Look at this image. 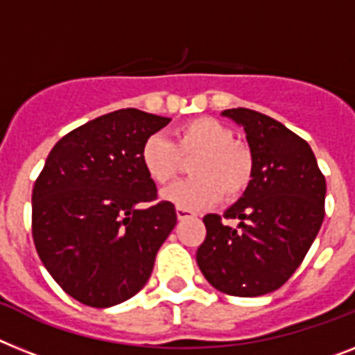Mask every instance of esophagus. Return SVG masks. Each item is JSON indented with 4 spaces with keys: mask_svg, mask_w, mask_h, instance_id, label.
Returning a JSON list of instances; mask_svg holds the SVG:
<instances>
[{
    "mask_svg": "<svg viewBox=\"0 0 355 355\" xmlns=\"http://www.w3.org/2000/svg\"><path fill=\"white\" fill-rule=\"evenodd\" d=\"M175 214H178V219H180V221H183V219H189V218H194V212H190V210H187V209H180V207L175 209Z\"/></svg>",
    "mask_w": 355,
    "mask_h": 355,
    "instance_id": "obj_1",
    "label": "esophagus"
}]
</instances>
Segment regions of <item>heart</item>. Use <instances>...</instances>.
<instances>
[{
  "label": "heart",
  "instance_id": "b5f03b06",
  "mask_svg": "<svg viewBox=\"0 0 355 355\" xmlns=\"http://www.w3.org/2000/svg\"><path fill=\"white\" fill-rule=\"evenodd\" d=\"M141 165L156 184H166L180 174L183 159L190 161L192 180L163 190V199L187 210L207 209L221 196L236 201L254 178V156L245 143L234 139V130L214 118H194L174 130V143L161 134L143 141Z\"/></svg>",
  "mask_w": 355,
  "mask_h": 355
}]
</instances>
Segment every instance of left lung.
Listing matches in <instances>:
<instances>
[{
    "instance_id": "8db88e82",
    "label": "left lung",
    "mask_w": 355,
    "mask_h": 355,
    "mask_svg": "<svg viewBox=\"0 0 355 355\" xmlns=\"http://www.w3.org/2000/svg\"><path fill=\"white\" fill-rule=\"evenodd\" d=\"M223 116L247 132L254 178L243 198L223 214H207V237L198 248L199 270L214 288L256 297L285 285L314 243L324 218L327 181L303 137L250 108Z\"/></svg>"
}]
</instances>
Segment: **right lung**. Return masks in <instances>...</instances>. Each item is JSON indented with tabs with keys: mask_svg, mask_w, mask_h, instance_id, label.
<instances>
[{
	"mask_svg": "<svg viewBox=\"0 0 355 355\" xmlns=\"http://www.w3.org/2000/svg\"><path fill=\"white\" fill-rule=\"evenodd\" d=\"M168 118L121 108L55 143L32 190V237L54 281L79 303L107 309L136 295L175 227L157 199L141 145Z\"/></svg>",
	"mask_w": 355,
	"mask_h": 355,
	"instance_id": "obj_1",
	"label": "right lung"
}]
</instances>
